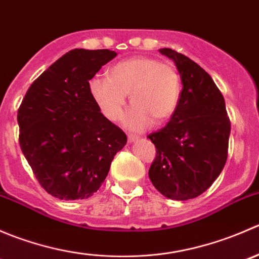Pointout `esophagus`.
Returning <instances> with one entry per match:
<instances>
[{"instance_id": "esophagus-1", "label": "esophagus", "mask_w": 259, "mask_h": 259, "mask_svg": "<svg viewBox=\"0 0 259 259\" xmlns=\"http://www.w3.org/2000/svg\"><path fill=\"white\" fill-rule=\"evenodd\" d=\"M138 139H139V137H135V135H133V134L127 135V143H134V142H137Z\"/></svg>"}]
</instances>
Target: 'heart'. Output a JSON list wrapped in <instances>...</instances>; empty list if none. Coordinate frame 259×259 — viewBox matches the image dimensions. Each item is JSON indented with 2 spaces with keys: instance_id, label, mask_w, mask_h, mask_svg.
<instances>
[{
  "instance_id": "heart-1",
  "label": "heart",
  "mask_w": 259,
  "mask_h": 259,
  "mask_svg": "<svg viewBox=\"0 0 259 259\" xmlns=\"http://www.w3.org/2000/svg\"><path fill=\"white\" fill-rule=\"evenodd\" d=\"M89 91L104 116L119 119L130 94L133 108L124 116L125 127L142 132L154 121L170 119L179 105L182 80L170 64L149 56H137L115 64L109 76H94Z\"/></svg>"
}]
</instances>
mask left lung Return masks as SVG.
<instances>
[{
    "label": "left lung",
    "mask_w": 259,
    "mask_h": 259,
    "mask_svg": "<svg viewBox=\"0 0 259 259\" xmlns=\"http://www.w3.org/2000/svg\"><path fill=\"white\" fill-rule=\"evenodd\" d=\"M159 51L173 60L183 89L168 124L148 135L156 148L149 178L169 199H193L213 184L226 165L231 121L223 95L204 69L171 49Z\"/></svg>",
    "instance_id": "left-lung-1"
}]
</instances>
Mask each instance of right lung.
I'll use <instances>...</instances> for the list:
<instances>
[{"mask_svg": "<svg viewBox=\"0 0 259 259\" xmlns=\"http://www.w3.org/2000/svg\"><path fill=\"white\" fill-rule=\"evenodd\" d=\"M115 56L110 50L66 52L33 81L18 109L21 150L52 197L90 198L126 145L89 91V81Z\"/></svg>", "mask_w": 259, "mask_h": 259, "instance_id": "right-lung-1", "label": "right lung"}]
</instances>
